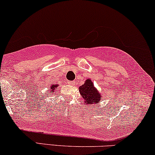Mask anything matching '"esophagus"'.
I'll list each match as a JSON object with an SVG mask.
<instances>
[{
    "mask_svg": "<svg viewBox=\"0 0 155 155\" xmlns=\"http://www.w3.org/2000/svg\"><path fill=\"white\" fill-rule=\"evenodd\" d=\"M68 84H69V85H71V86H74V84H75V81H68Z\"/></svg>",
    "mask_w": 155,
    "mask_h": 155,
    "instance_id": "obj_1",
    "label": "esophagus"
}]
</instances>
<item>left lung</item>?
<instances>
[{"label": "left lung", "mask_w": 155, "mask_h": 155, "mask_svg": "<svg viewBox=\"0 0 155 155\" xmlns=\"http://www.w3.org/2000/svg\"><path fill=\"white\" fill-rule=\"evenodd\" d=\"M79 91L80 94L83 97L85 104H97L101 100L102 95L94 87L91 79L86 80L85 83L80 86Z\"/></svg>", "instance_id": "obj_1"}]
</instances>
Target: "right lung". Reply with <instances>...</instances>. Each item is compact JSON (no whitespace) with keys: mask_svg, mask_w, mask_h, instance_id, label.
Here are the masks:
<instances>
[{"mask_svg":"<svg viewBox=\"0 0 155 155\" xmlns=\"http://www.w3.org/2000/svg\"><path fill=\"white\" fill-rule=\"evenodd\" d=\"M58 87V85L57 84H56V85H55V84H53V85H51L50 87V88H49V90H50V91H51V93H53V92H54V90L56 89V87Z\"/></svg>","mask_w":155,"mask_h":155,"instance_id":"obj_1","label":"right lung"}]
</instances>
